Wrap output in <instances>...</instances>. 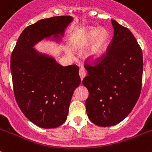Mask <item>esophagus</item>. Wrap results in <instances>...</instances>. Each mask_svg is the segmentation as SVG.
I'll use <instances>...</instances> for the list:
<instances>
[{
    "mask_svg": "<svg viewBox=\"0 0 152 152\" xmlns=\"http://www.w3.org/2000/svg\"><path fill=\"white\" fill-rule=\"evenodd\" d=\"M79 74H80V79L81 80H83L85 76H86V71H85V69L84 68H80V70H79Z\"/></svg>",
    "mask_w": 152,
    "mask_h": 152,
    "instance_id": "esophagus-1",
    "label": "esophagus"
}]
</instances>
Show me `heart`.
Listing matches in <instances>:
<instances>
[{"label":"heart","instance_id":"1","mask_svg":"<svg viewBox=\"0 0 152 152\" xmlns=\"http://www.w3.org/2000/svg\"><path fill=\"white\" fill-rule=\"evenodd\" d=\"M110 35L107 29H102L97 27H89L86 29L81 37V42L84 45H88L92 43L91 49L87 54V58L90 60H96L104 52L108 46Z\"/></svg>","mask_w":152,"mask_h":152}]
</instances>
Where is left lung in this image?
Wrapping results in <instances>:
<instances>
[{
    "label": "left lung",
    "instance_id": "obj_1",
    "mask_svg": "<svg viewBox=\"0 0 152 152\" xmlns=\"http://www.w3.org/2000/svg\"><path fill=\"white\" fill-rule=\"evenodd\" d=\"M114 37L106 54L92 65L86 62L87 76L83 84L88 90L86 110L99 126H112L130 113L142 86L143 53L129 29L112 19Z\"/></svg>",
    "mask_w": 152,
    "mask_h": 152
}]
</instances>
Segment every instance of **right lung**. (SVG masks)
Here are the masks:
<instances>
[{
    "instance_id": "right-lung-1",
    "label": "right lung",
    "mask_w": 152,
    "mask_h": 152,
    "mask_svg": "<svg viewBox=\"0 0 152 152\" xmlns=\"http://www.w3.org/2000/svg\"><path fill=\"white\" fill-rule=\"evenodd\" d=\"M72 19V16H55L27 26L12 53L11 72L17 104L27 119L41 128H56L65 123L81 80L77 65L64 67L33 47L44 38L59 41Z\"/></svg>"
}]
</instances>
